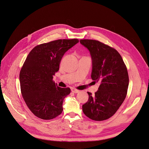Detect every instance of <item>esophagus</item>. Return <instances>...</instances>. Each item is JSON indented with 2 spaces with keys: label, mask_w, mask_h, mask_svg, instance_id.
I'll use <instances>...</instances> for the list:
<instances>
[{
  "label": "esophagus",
  "mask_w": 149,
  "mask_h": 149,
  "mask_svg": "<svg viewBox=\"0 0 149 149\" xmlns=\"http://www.w3.org/2000/svg\"><path fill=\"white\" fill-rule=\"evenodd\" d=\"M71 91L73 92V93H79L80 92L79 90H77L76 89H74V88H72L71 89Z\"/></svg>",
  "instance_id": "1"
}]
</instances>
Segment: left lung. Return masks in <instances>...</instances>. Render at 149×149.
<instances>
[{"instance_id": "left-lung-1", "label": "left lung", "mask_w": 149, "mask_h": 149, "mask_svg": "<svg viewBox=\"0 0 149 149\" xmlns=\"http://www.w3.org/2000/svg\"><path fill=\"white\" fill-rule=\"evenodd\" d=\"M80 42L90 52L92 79L100 82L95 95L88 92L83 112L91 120L103 121L113 116L126 98L129 81L127 68L118 52L109 46L89 39Z\"/></svg>"}]
</instances>
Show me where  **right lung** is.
Listing matches in <instances>:
<instances>
[{
  "instance_id": "obj_1",
  "label": "right lung",
  "mask_w": 149,
  "mask_h": 149,
  "mask_svg": "<svg viewBox=\"0 0 149 149\" xmlns=\"http://www.w3.org/2000/svg\"><path fill=\"white\" fill-rule=\"evenodd\" d=\"M79 42L60 39L43 43L27 56L20 72L21 93L29 110L39 118L51 120L61 113L63 102L70 89L58 86L53 76L63 55Z\"/></svg>"
}]
</instances>
